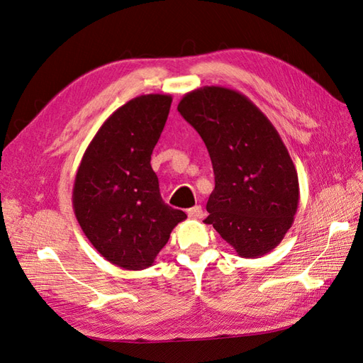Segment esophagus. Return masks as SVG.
Wrapping results in <instances>:
<instances>
[{"label":"esophagus","instance_id":"1","mask_svg":"<svg viewBox=\"0 0 363 363\" xmlns=\"http://www.w3.org/2000/svg\"><path fill=\"white\" fill-rule=\"evenodd\" d=\"M188 215H189V218H195V219L203 218L204 216L203 207L201 206H194L192 208H189V211H188Z\"/></svg>","mask_w":363,"mask_h":363}]
</instances>
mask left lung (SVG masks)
Listing matches in <instances>:
<instances>
[{
    "label": "left lung",
    "mask_w": 363,
    "mask_h": 363,
    "mask_svg": "<svg viewBox=\"0 0 363 363\" xmlns=\"http://www.w3.org/2000/svg\"><path fill=\"white\" fill-rule=\"evenodd\" d=\"M177 111L204 140L215 174L206 224L238 256L276 248L294 223L300 186L279 131L238 91L204 86L186 94Z\"/></svg>",
    "instance_id": "left-lung-1"
}]
</instances>
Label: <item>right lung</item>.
I'll list each match as a JSON object with an SVG mask.
<instances>
[{"label":"right lung","mask_w":363,"mask_h":363,"mask_svg":"<svg viewBox=\"0 0 363 363\" xmlns=\"http://www.w3.org/2000/svg\"><path fill=\"white\" fill-rule=\"evenodd\" d=\"M172 96L140 95L108 116L77 169L72 206L83 233L113 265L139 271L155 263L186 213L164 204L151 155Z\"/></svg>","instance_id":"add662e5"}]
</instances>
